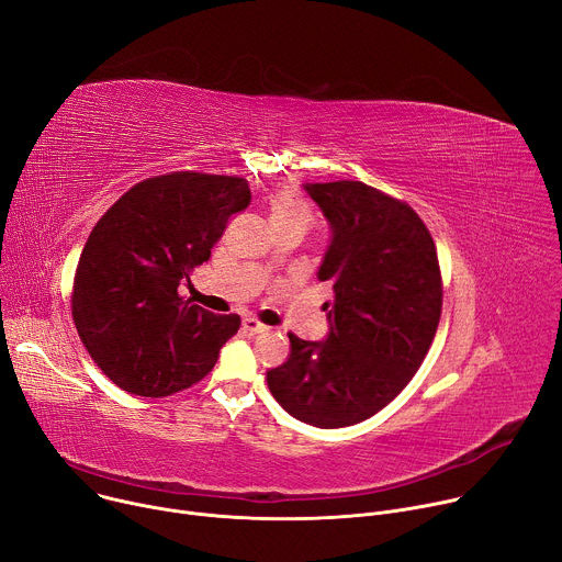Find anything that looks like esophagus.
Segmentation results:
<instances>
[{
	"mask_svg": "<svg viewBox=\"0 0 562 562\" xmlns=\"http://www.w3.org/2000/svg\"><path fill=\"white\" fill-rule=\"evenodd\" d=\"M241 327H244V331H248V334H262V331L269 329L267 325H262L260 321H255V318H244V321H241Z\"/></svg>",
	"mask_w": 562,
	"mask_h": 562,
	"instance_id": "esophagus-1",
	"label": "esophagus"
}]
</instances>
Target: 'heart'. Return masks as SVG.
Here are the masks:
<instances>
[{"instance_id":"1","label":"heart","mask_w":562,"mask_h":562,"mask_svg":"<svg viewBox=\"0 0 562 562\" xmlns=\"http://www.w3.org/2000/svg\"><path fill=\"white\" fill-rule=\"evenodd\" d=\"M269 213H271V224L291 222V220L310 224L307 209H304L302 201L293 192H289V190H280V192L271 194V199H269Z\"/></svg>"}]
</instances>
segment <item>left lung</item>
Here are the masks:
<instances>
[{"mask_svg": "<svg viewBox=\"0 0 562 562\" xmlns=\"http://www.w3.org/2000/svg\"><path fill=\"white\" fill-rule=\"evenodd\" d=\"M331 239L318 269L323 340L289 334L286 361L267 372L284 411L316 428L370 419L407 385L430 349L441 316L437 248L419 215L361 181L304 183Z\"/></svg>", "mask_w": 562, "mask_h": 562, "instance_id": "left-lung-1", "label": "left lung"}]
</instances>
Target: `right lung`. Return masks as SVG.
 I'll return each instance as SVG.
<instances>
[{
	"mask_svg": "<svg viewBox=\"0 0 562 562\" xmlns=\"http://www.w3.org/2000/svg\"><path fill=\"white\" fill-rule=\"evenodd\" d=\"M250 203L246 179L172 172L136 183L93 226L76 269L71 314L93 363L138 396L206 376L239 316L179 295L228 220Z\"/></svg>",
	"mask_w": 562,
	"mask_h": 562,
	"instance_id": "1",
	"label": "right lung"
}]
</instances>
